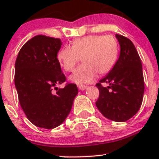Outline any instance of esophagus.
<instances>
[{"label":"esophagus","instance_id":"obj_1","mask_svg":"<svg viewBox=\"0 0 159 159\" xmlns=\"http://www.w3.org/2000/svg\"><path fill=\"white\" fill-rule=\"evenodd\" d=\"M87 88H88V86H86V85H79L78 86V89H79V90H81V91H84V90H85Z\"/></svg>","mask_w":159,"mask_h":159}]
</instances>
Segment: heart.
Returning <instances> with one entry per match:
<instances>
[{
    "instance_id": "1",
    "label": "heart",
    "mask_w": 159,
    "mask_h": 159,
    "mask_svg": "<svg viewBox=\"0 0 159 159\" xmlns=\"http://www.w3.org/2000/svg\"><path fill=\"white\" fill-rule=\"evenodd\" d=\"M118 54L117 41L111 35H89L75 40L57 52V58L65 70L71 72L82 59L70 80L78 84L91 83L97 76L108 74L115 66Z\"/></svg>"
}]
</instances>
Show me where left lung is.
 I'll return each instance as SVG.
<instances>
[{"instance_id": "left-lung-1", "label": "left lung", "mask_w": 159, "mask_h": 159, "mask_svg": "<svg viewBox=\"0 0 159 159\" xmlns=\"http://www.w3.org/2000/svg\"><path fill=\"white\" fill-rule=\"evenodd\" d=\"M115 36L121 48L119 57L109 73L96 84L99 98L95 104L105 118L122 122L139 111L145 84L142 61L134 45L126 37ZM103 83L108 84V87H104Z\"/></svg>"}]
</instances>
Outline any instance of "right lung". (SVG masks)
I'll return each mask as SVG.
<instances>
[{
  "label": "right lung",
  "instance_id": "obj_1",
  "mask_svg": "<svg viewBox=\"0 0 159 159\" xmlns=\"http://www.w3.org/2000/svg\"><path fill=\"white\" fill-rule=\"evenodd\" d=\"M61 44L59 38L37 35L24 44L16 59L14 84L19 102L37 127L52 129L62 124L78 94L75 84L57 88L66 81L57 58Z\"/></svg>",
  "mask_w": 159,
  "mask_h": 159
}]
</instances>
